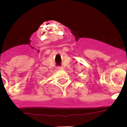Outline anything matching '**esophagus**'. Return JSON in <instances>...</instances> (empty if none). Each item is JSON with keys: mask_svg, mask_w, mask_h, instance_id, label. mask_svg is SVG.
<instances>
[{"mask_svg": "<svg viewBox=\"0 0 127 127\" xmlns=\"http://www.w3.org/2000/svg\"><path fill=\"white\" fill-rule=\"evenodd\" d=\"M57 69H58V70H59V71H61V70L63 69V67H58Z\"/></svg>", "mask_w": 127, "mask_h": 127, "instance_id": "1", "label": "esophagus"}]
</instances>
